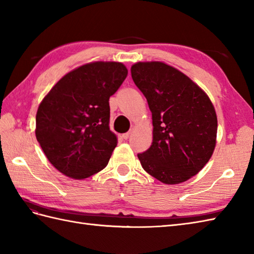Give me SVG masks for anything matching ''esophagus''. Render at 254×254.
Returning a JSON list of instances; mask_svg holds the SVG:
<instances>
[{
	"label": "esophagus",
	"instance_id": "34e87169",
	"mask_svg": "<svg viewBox=\"0 0 254 254\" xmlns=\"http://www.w3.org/2000/svg\"><path fill=\"white\" fill-rule=\"evenodd\" d=\"M130 134H131V132H127V133H124V134H122V138H124V139H127L128 137H130Z\"/></svg>",
	"mask_w": 254,
	"mask_h": 254
}]
</instances>
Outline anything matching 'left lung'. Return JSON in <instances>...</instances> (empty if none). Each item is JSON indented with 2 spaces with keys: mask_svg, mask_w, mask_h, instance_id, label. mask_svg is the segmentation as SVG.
Wrapping results in <instances>:
<instances>
[{
  "mask_svg": "<svg viewBox=\"0 0 254 254\" xmlns=\"http://www.w3.org/2000/svg\"><path fill=\"white\" fill-rule=\"evenodd\" d=\"M133 82L147 99L153 143L137 154L144 170L166 185L195 176L212 156L217 117L207 95L187 75L163 62H138Z\"/></svg>",
  "mask_w": 254,
  "mask_h": 254,
  "instance_id": "obj_1",
  "label": "left lung"
}]
</instances>
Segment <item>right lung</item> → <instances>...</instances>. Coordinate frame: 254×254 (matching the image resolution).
<instances>
[{
  "instance_id": "obj_1",
  "label": "right lung",
  "mask_w": 254,
  "mask_h": 254,
  "mask_svg": "<svg viewBox=\"0 0 254 254\" xmlns=\"http://www.w3.org/2000/svg\"><path fill=\"white\" fill-rule=\"evenodd\" d=\"M127 75L119 62H94L67 73L38 108L36 137L63 175L85 179L102 170L117 146L109 98Z\"/></svg>"
}]
</instances>
